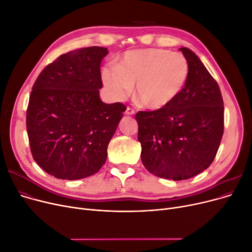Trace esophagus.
<instances>
[{"mask_svg":"<svg viewBox=\"0 0 252 252\" xmlns=\"http://www.w3.org/2000/svg\"><path fill=\"white\" fill-rule=\"evenodd\" d=\"M134 114H135V111L132 110V109H130L129 106L127 107L126 111H125V115H126V116H133Z\"/></svg>","mask_w":252,"mask_h":252,"instance_id":"1","label":"esophagus"}]
</instances>
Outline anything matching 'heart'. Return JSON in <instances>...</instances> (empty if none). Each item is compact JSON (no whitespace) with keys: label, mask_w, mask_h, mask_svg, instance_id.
<instances>
[{"label":"heart","mask_w":252,"mask_h":252,"mask_svg":"<svg viewBox=\"0 0 252 252\" xmlns=\"http://www.w3.org/2000/svg\"><path fill=\"white\" fill-rule=\"evenodd\" d=\"M189 75L187 58L166 49L126 52L119 65L102 68L101 78L110 95L121 100L132 92L149 110H161L172 103L185 89Z\"/></svg>","instance_id":"obj_1"}]
</instances>
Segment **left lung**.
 I'll return each mask as SVG.
<instances>
[{
  "mask_svg": "<svg viewBox=\"0 0 252 252\" xmlns=\"http://www.w3.org/2000/svg\"><path fill=\"white\" fill-rule=\"evenodd\" d=\"M189 66L187 85L168 106L138 112L141 161L156 176L183 181L213 162L223 134V100L218 82L200 58L181 49Z\"/></svg>",
  "mask_w": 252,
  "mask_h": 252,
  "instance_id": "obj_1",
  "label": "left lung"
}]
</instances>
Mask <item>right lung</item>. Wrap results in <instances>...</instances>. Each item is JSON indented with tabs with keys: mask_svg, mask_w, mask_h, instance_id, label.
<instances>
[{
	"mask_svg": "<svg viewBox=\"0 0 252 252\" xmlns=\"http://www.w3.org/2000/svg\"><path fill=\"white\" fill-rule=\"evenodd\" d=\"M107 48L87 47L59 56L35 80L27 111L33 160L56 178L93 175L126 106L100 100V63Z\"/></svg>",
	"mask_w": 252,
	"mask_h": 252,
	"instance_id": "1",
	"label": "right lung"
}]
</instances>
